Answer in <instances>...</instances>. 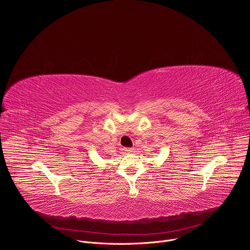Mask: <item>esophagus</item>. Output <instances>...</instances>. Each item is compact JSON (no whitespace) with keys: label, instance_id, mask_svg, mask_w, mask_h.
<instances>
[{"label":"esophagus","instance_id":"obj_1","mask_svg":"<svg viewBox=\"0 0 250 250\" xmlns=\"http://www.w3.org/2000/svg\"><path fill=\"white\" fill-rule=\"evenodd\" d=\"M124 150H125V152L130 153V152H132V151H133V148H124Z\"/></svg>","mask_w":250,"mask_h":250}]
</instances>
